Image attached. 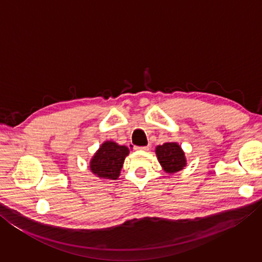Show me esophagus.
<instances>
[{
	"instance_id": "obj_1",
	"label": "esophagus",
	"mask_w": 262,
	"mask_h": 262,
	"mask_svg": "<svg viewBox=\"0 0 262 262\" xmlns=\"http://www.w3.org/2000/svg\"><path fill=\"white\" fill-rule=\"evenodd\" d=\"M136 150H141V151H148L149 147H136Z\"/></svg>"
}]
</instances>
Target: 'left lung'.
<instances>
[{
    "label": "left lung",
    "instance_id": "8db88e82",
    "mask_svg": "<svg viewBox=\"0 0 262 262\" xmlns=\"http://www.w3.org/2000/svg\"><path fill=\"white\" fill-rule=\"evenodd\" d=\"M155 152L165 173L173 174L187 166L184 150L177 142H166L162 145H157Z\"/></svg>",
    "mask_w": 262,
    "mask_h": 262
}]
</instances>
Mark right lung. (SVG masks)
<instances>
[{
    "instance_id": "obj_1",
    "label": "right lung",
    "mask_w": 262,
    "mask_h": 262,
    "mask_svg": "<svg viewBox=\"0 0 262 262\" xmlns=\"http://www.w3.org/2000/svg\"><path fill=\"white\" fill-rule=\"evenodd\" d=\"M128 155L129 149L126 145L105 141L90 159L89 168L92 174L101 180H117L120 177L123 162Z\"/></svg>"
}]
</instances>
